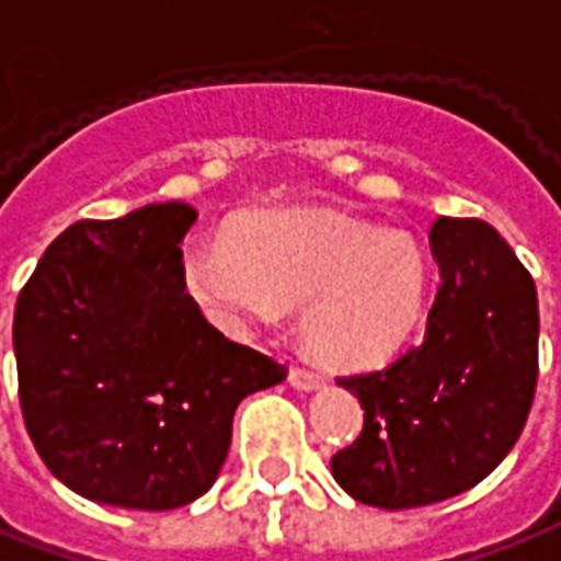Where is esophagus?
Listing matches in <instances>:
<instances>
[{"instance_id": "esophagus-1", "label": "esophagus", "mask_w": 561, "mask_h": 561, "mask_svg": "<svg viewBox=\"0 0 561 561\" xmlns=\"http://www.w3.org/2000/svg\"><path fill=\"white\" fill-rule=\"evenodd\" d=\"M288 383L295 387V390H319L325 380H322V375H316V371H310V368H291L288 371Z\"/></svg>"}]
</instances>
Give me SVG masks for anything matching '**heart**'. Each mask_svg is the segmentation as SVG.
Instances as JSON below:
<instances>
[{"instance_id": "b5f03b06", "label": "heart", "mask_w": 561, "mask_h": 561, "mask_svg": "<svg viewBox=\"0 0 561 561\" xmlns=\"http://www.w3.org/2000/svg\"><path fill=\"white\" fill-rule=\"evenodd\" d=\"M190 300L242 334L300 308V334L334 368L396 359L424 319L430 264L405 230L331 211H254L230 242L196 239L181 254Z\"/></svg>"}]
</instances>
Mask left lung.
Wrapping results in <instances>:
<instances>
[{"label": "left lung", "mask_w": 561, "mask_h": 561, "mask_svg": "<svg viewBox=\"0 0 561 561\" xmlns=\"http://www.w3.org/2000/svg\"><path fill=\"white\" fill-rule=\"evenodd\" d=\"M439 291L424 341L380 371L337 377L365 409L331 457L359 504L411 510L479 485L516 445L537 387V288L501 232L476 217L430 230Z\"/></svg>", "instance_id": "8db88e82"}]
</instances>
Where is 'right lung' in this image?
<instances>
[{
  "instance_id": "1",
  "label": "right lung",
  "mask_w": 561,
  "mask_h": 561,
  "mask_svg": "<svg viewBox=\"0 0 561 561\" xmlns=\"http://www.w3.org/2000/svg\"><path fill=\"white\" fill-rule=\"evenodd\" d=\"M186 202L79 220L14 307L18 392L45 467L76 494L178 510L215 485L232 414L288 368L232 344L181 282Z\"/></svg>"
}]
</instances>
